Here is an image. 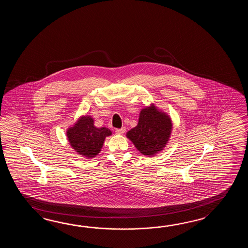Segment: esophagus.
<instances>
[{"label": "esophagus", "instance_id": "34e87169", "mask_svg": "<svg viewBox=\"0 0 248 248\" xmlns=\"http://www.w3.org/2000/svg\"><path fill=\"white\" fill-rule=\"evenodd\" d=\"M115 132H116V134H118V135H122V134H124V133L126 132V128H125V127L118 128V129L115 130Z\"/></svg>", "mask_w": 248, "mask_h": 248}]
</instances>
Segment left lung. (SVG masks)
<instances>
[{
    "label": "left lung",
    "mask_w": 248,
    "mask_h": 248,
    "mask_svg": "<svg viewBox=\"0 0 248 248\" xmlns=\"http://www.w3.org/2000/svg\"><path fill=\"white\" fill-rule=\"evenodd\" d=\"M171 131L170 117L152 105L142 109L137 126L126 133V137L140 153L151 157L166 147Z\"/></svg>",
    "instance_id": "left-lung-1"
}]
</instances>
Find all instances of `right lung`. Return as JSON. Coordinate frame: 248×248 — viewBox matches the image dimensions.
I'll list each match as a JSON object with an SVG mask.
<instances>
[{"mask_svg":"<svg viewBox=\"0 0 248 248\" xmlns=\"http://www.w3.org/2000/svg\"><path fill=\"white\" fill-rule=\"evenodd\" d=\"M66 135L75 152L87 158H92L100 153L106 137L111 136V131L106 127L94 126L91 116H82L74 126L69 127Z\"/></svg>","mask_w":248,"mask_h":248,"instance_id":"right-lung-1","label":"right lung"}]
</instances>
